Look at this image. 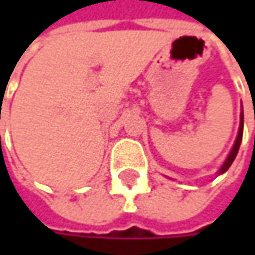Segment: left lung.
Listing matches in <instances>:
<instances>
[{"label": "left lung", "instance_id": "obj_1", "mask_svg": "<svg viewBox=\"0 0 255 255\" xmlns=\"http://www.w3.org/2000/svg\"><path fill=\"white\" fill-rule=\"evenodd\" d=\"M242 129H244V117L241 115V127H239V132H238V137H236L235 146H233V149L230 150L229 156H228V159L225 161L223 167L220 168V171H219L220 174L229 170V167L232 165V162L235 161V158H236V155H238V150H239V146H241V141H242Z\"/></svg>", "mask_w": 255, "mask_h": 255}]
</instances>
